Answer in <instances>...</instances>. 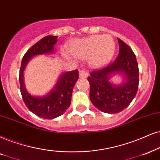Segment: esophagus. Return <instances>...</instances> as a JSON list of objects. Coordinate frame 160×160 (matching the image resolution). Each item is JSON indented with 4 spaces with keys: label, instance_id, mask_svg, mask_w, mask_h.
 I'll list each match as a JSON object with an SVG mask.
<instances>
[{
    "label": "esophagus",
    "instance_id": "1",
    "mask_svg": "<svg viewBox=\"0 0 160 160\" xmlns=\"http://www.w3.org/2000/svg\"><path fill=\"white\" fill-rule=\"evenodd\" d=\"M79 76L80 78H86L88 77V72L86 70H80L79 72Z\"/></svg>",
    "mask_w": 160,
    "mask_h": 160
}]
</instances>
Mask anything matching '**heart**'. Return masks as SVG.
<instances>
[{"instance_id": "1", "label": "heart", "mask_w": 160, "mask_h": 160, "mask_svg": "<svg viewBox=\"0 0 160 160\" xmlns=\"http://www.w3.org/2000/svg\"><path fill=\"white\" fill-rule=\"evenodd\" d=\"M115 42L109 35H92L74 40L70 50L64 48L62 54L66 58L88 60L93 68H100L110 62L114 57Z\"/></svg>"}]
</instances>
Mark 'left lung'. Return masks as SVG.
<instances>
[{"label":"left lung","instance_id":"obj_1","mask_svg":"<svg viewBox=\"0 0 160 160\" xmlns=\"http://www.w3.org/2000/svg\"><path fill=\"white\" fill-rule=\"evenodd\" d=\"M119 55L112 63L90 73V100L101 112L117 114L128 107L137 94L139 85V68L136 56L131 48L120 38ZM115 75L122 78L117 84L113 83Z\"/></svg>","mask_w":160,"mask_h":160}]
</instances>
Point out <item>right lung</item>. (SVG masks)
I'll return each mask as SVG.
<instances>
[{"mask_svg":"<svg viewBox=\"0 0 160 160\" xmlns=\"http://www.w3.org/2000/svg\"><path fill=\"white\" fill-rule=\"evenodd\" d=\"M58 37L47 35L32 46L24 54L20 69L19 81L23 102L30 112L43 119H54L63 114L70 106L73 88L79 78L78 71L61 73L53 88L44 95H33L28 92L24 83V71L31 60L36 56L55 53L54 45Z\"/></svg>","mask_w":160,"mask_h":160,"instance_id":"1","label":"right lung"}]
</instances>
